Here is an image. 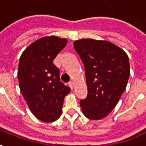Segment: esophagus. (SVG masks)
I'll list each match as a JSON object with an SVG mask.
<instances>
[{"label":"esophagus","instance_id":"esophagus-1","mask_svg":"<svg viewBox=\"0 0 146 146\" xmlns=\"http://www.w3.org/2000/svg\"><path fill=\"white\" fill-rule=\"evenodd\" d=\"M68 85H69V86L70 87V89H73V86H74V83H73V82H70L68 83Z\"/></svg>","mask_w":146,"mask_h":146}]
</instances>
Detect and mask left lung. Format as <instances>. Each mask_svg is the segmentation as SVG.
<instances>
[{
	"label": "left lung",
	"instance_id": "obj_1",
	"mask_svg": "<svg viewBox=\"0 0 146 146\" xmlns=\"http://www.w3.org/2000/svg\"><path fill=\"white\" fill-rule=\"evenodd\" d=\"M85 66L88 95L80 101L82 113L98 120L108 115L119 102L129 80L128 55L108 41L81 38L73 42Z\"/></svg>",
	"mask_w": 146,
	"mask_h": 146
}]
</instances>
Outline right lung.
I'll use <instances>...</instances> for the list:
<instances>
[{"label": "right lung", "instance_id": "1", "mask_svg": "<svg viewBox=\"0 0 146 146\" xmlns=\"http://www.w3.org/2000/svg\"><path fill=\"white\" fill-rule=\"evenodd\" d=\"M67 44L55 35L33 42L22 53L19 61V89L33 115L43 122L60 117L64 99L70 88L60 81V70L53 60Z\"/></svg>", "mask_w": 146, "mask_h": 146}]
</instances>
